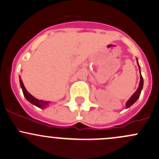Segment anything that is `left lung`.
Instances as JSON below:
<instances>
[{
	"mask_svg": "<svg viewBox=\"0 0 159 159\" xmlns=\"http://www.w3.org/2000/svg\"><path fill=\"white\" fill-rule=\"evenodd\" d=\"M137 63H138V62H137ZM138 66H139V63H138ZM139 70H140V68H139ZM140 79L141 80H140L139 86L138 89H137L136 92H135V93L132 95V97H131L130 99L128 100V102H126V107L127 108L130 107V106H132V105L133 104L134 102H135V101L139 99V96L141 94V91H142V87H143V77L142 76V75L140 76Z\"/></svg>",
	"mask_w": 159,
	"mask_h": 159,
	"instance_id": "1",
	"label": "left lung"
}]
</instances>
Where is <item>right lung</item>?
<instances>
[{
  "label": "right lung",
  "instance_id": "right-lung-1",
  "mask_svg": "<svg viewBox=\"0 0 159 159\" xmlns=\"http://www.w3.org/2000/svg\"><path fill=\"white\" fill-rule=\"evenodd\" d=\"M20 87L22 88V91H23V93H24V96H25V98L29 101V102H31L32 104H34V106H37V107H40V108L44 107V106H47V105L48 104V102H47V101L39 100V99L34 98L32 95H30V93L27 91L26 88L24 87V83H23L22 80H20Z\"/></svg>",
  "mask_w": 159,
  "mask_h": 159
}]
</instances>
